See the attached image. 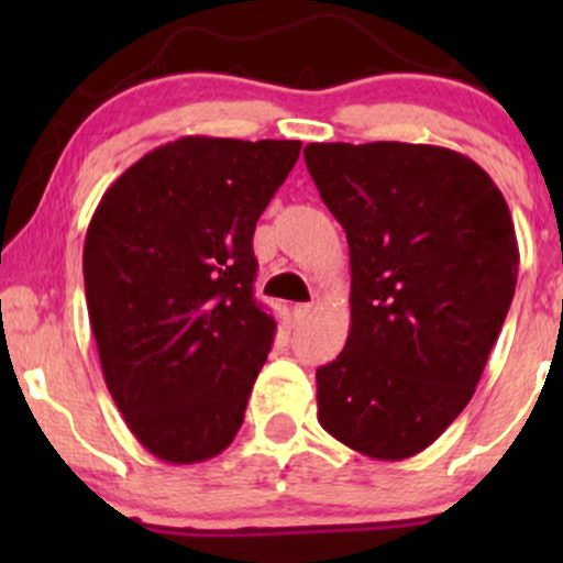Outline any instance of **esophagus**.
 Masks as SVG:
<instances>
[{"label":"esophagus","instance_id":"34e87169","mask_svg":"<svg viewBox=\"0 0 563 563\" xmlns=\"http://www.w3.org/2000/svg\"><path fill=\"white\" fill-rule=\"evenodd\" d=\"M309 314H312V303H296V307H294V318L296 320L309 318Z\"/></svg>","mask_w":563,"mask_h":563}]
</instances>
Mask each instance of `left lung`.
<instances>
[{"instance_id":"1","label":"left lung","mask_w":563,"mask_h":563,"mask_svg":"<svg viewBox=\"0 0 563 563\" xmlns=\"http://www.w3.org/2000/svg\"><path fill=\"white\" fill-rule=\"evenodd\" d=\"M303 161L352 264V328L318 371V421L367 457L405 461L474 397L514 301V219L450 147L312 142Z\"/></svg>"}]
</instances>
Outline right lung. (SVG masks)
Here are the masks:
<instances>
[{
	"instance_id": "obj_1",
	"label": "right lung",
	"mask_w": 563,
	"mask_h": 563,
	"mask_svg": "<svg viewBox=\"0 0 563 563\" xmlns=\"http://www.w3.org/2000/svg\"><path fill=\"white\" fill-rule=\"evenodd\" d=\"M299 140L179 137L97 203L84 290L102 376L147 452L209 461L235 439L275 339L254 299V230Z\"/></svg>"
}]
</instances>
